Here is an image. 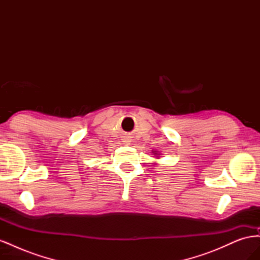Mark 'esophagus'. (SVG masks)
<instances>
[{"label":"esophagus","instance_id":"esophagus-1","mask_svg":"<svg viewBox=\"0 0 260 260\" xmlns=\"http://www.w3.org/2000/svg\"><path fill=\"white\" fill-rule=\"evenodd\" d=\"M123 141H122V142L123 143H125V144H129L130 143V140H129V138H124V139H122Z\"/></svg>","mask_w":260,"mask_h":260}]
</instances>
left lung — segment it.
<instances>
[{"label": "left lung", "mask_w": 260, "mask_h": 260, "mask_svg": "<svg viewBox=\"0 0 260 260\" xmlns=\"http://www.w3.org/2000/svg\"><path fill=\"white\" fill-rule=\"evenodd\" d=\"M155 154H156V153H155Z\"/></svg>", "instance_id": "left-lung-1"}]
</instances>
